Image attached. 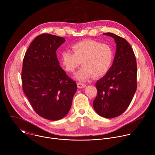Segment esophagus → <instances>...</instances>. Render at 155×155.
I'll return each instance as SVG.
<instances>
[{
	"label": "esophagus",
	"mask_w": 155,
	"mask_h": 155,
	"mask_svg": "<svg viewBox=\"0 0 155 155\" xmlns=\"http://www.w3.org/2000/svg\"><path fill=\"white\" fill-rule=\"evenodd\" d=\"M77 86L78 88H83L84 87L86 86V84L84 83H77Z\"/></svg>",
	"instance_id": "1"
}]
</instances>
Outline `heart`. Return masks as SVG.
<instances>
[{
    "mask_svg": "<svg viewBox=\"0 0 155 155\" xmlns=\"http://www.w3.org/2000/svg\"><path fill=\"white\" fill-rule=\"evenodd\" d=\"M73 53L64 51L61 61L66 72L73 73L81 62L83 66L75 77L85 81L93 76L98 78L105 75L111 68L114 59L112 48L108 44L94 40H86L74 43Z\"/></svg>",
    "mask_w": 155,
    "mask_h": 155,
    "instance_id": "1",
    "label": "heart"
}]
</instances>
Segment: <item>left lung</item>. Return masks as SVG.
<instances>
[{
    "label": "left lung",
    "mask_w": 155,
    "mask_h": 155,
    "mask_svg": "<svg viewBox=\"0 0 155 155\" xmlns=\"http://www.w3.org/2000/svg\"><path fill=\"white\" fill-rule=\"evenodd\" d=\"M104 34L114 38L117 50L111 68L96 83L97 94L93 105L98 115L112 118L125 111L136 91L137 62L133 50L124 38L110 32Z\"/></svg>",
    "instance_id": "left-lung-1"
}]
</instances>
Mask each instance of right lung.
<instances>
[{"label": "right lung", "instance_id": "right-lung-1", "mask_svg": "<svg viewBox=\"0 0 155 155\" xmlns=\"http://www.w3.org/2000/svg\"><path fill=\"white\" fill-rule=\"evenodd\" d=\"M61 37L42 34L32 41L22 69L23 90L34 111L42 118L56 121L71 109L77 86L61 68L57 49L65 42Z\"/></svg>", "mask_w": 155, "mask_h": 155}]
</instances>
